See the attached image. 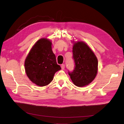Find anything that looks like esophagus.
I'll return each instance as SVG.
<instances>
[{
  "mask_svg": "<svg viewBox=\"0 0 124 124\" xmlns=\"http://www.w3.org/2000/svg\"><path fill=\"white\" fill-rule=\"evenodd\" d=\"M61 67L62 70H64V68H65V65L64 64H62L61 66Z\"/></svg>",
  "mask_w": 124,
  "mask_h": 124,
  "instance_id": "esophagus-1",
  "label": "esophagus"
}]
</instances>
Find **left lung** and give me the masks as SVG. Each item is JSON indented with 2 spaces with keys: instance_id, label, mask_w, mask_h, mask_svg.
Listing matches in <instances>:
<instances>
[{
  "instance_id": "8db88e82",
  "label": "left lung",
  "mask_w": 124,
  "mask_h": 124,
  "mask_svg": "<svg viewBox=\"0 0 124 124\" xmlns=\"http://www.w3.org/2000/svg\"><path fill=\"white\" fill-rule=\"evenodd\" d=\"M75 69L69 76L73 84L79 87L88 85L96 77L98 69L97 57L93 51L83 41H72Z\"/></svg>"
}]
</instances>
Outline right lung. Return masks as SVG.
Returning <instances> with one entry per match:
<instances>
[{"label":"right lung","instance_id":"obj_1","mask_svg":"<svg viewBox=\"0 0 124 124\" xmlns=\"http://www.w3.org/2000/svg\"><path fill=\"white\" fill-rule=\"evenodd\" d=\"M52 41L46 38L38 40L26 57L24 66L27 77L39 87L47 85L61 68L57 64L52 49Z\"/></svg>","mask_w":124,"mask_h":124}]
</instances>
